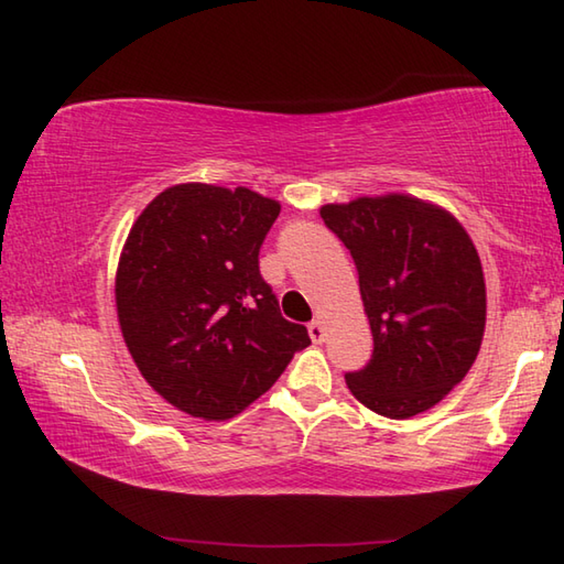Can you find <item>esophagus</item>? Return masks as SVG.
I'll return each mask as SVG.
<instances>
[{
  "label": "esophagus",
  "instance_id": "obj_1",
  "mask_svg": "<svg viewBox=\"0 0 564 564\" xmlns=\"http://www.w3.org/2000/svg\"><path fill=\"white\" fill-rule=\"evenodd\" d=\"M308 335H311L313 343H325L327 330H325L323 321H311V323H308Z\"/></svg>",
  "mask_w": 564,
  "mask_h": 564
}]
</instances>
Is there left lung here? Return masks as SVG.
Masks as SVG:
<instances>
[{
    "instance_id": "left-lung-1",
    "label": "left lung",
    "mask_w": 564,
    "mask_h": 564,
    "mask_svg": "<svg viewBox=\"0 0 564 564\" xmlns=\"http://www.w3.org/2000/svg\"><path fill=\"white\" fill-rule=\"evenodd\" d=\"M350 249L375 350L347 372L352 397L389 419L426 412L464 380L486 330V281L452 212L389 192L321 207Z\"/></svg>"
}]
</instances>
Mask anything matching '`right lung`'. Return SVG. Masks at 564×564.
I'll list each match as a JSON object with an SVG mask.
<instances>
[{"label": "right lung", "instance_id": "obj_1", "mask_svg": "<svg viewBox=\"0 0 564 564\" xmlns=\"http://www.w3.org/2000/svg\"><path fill=\"white\" fill-rule=\"evenodd\" d=\"M281 204L247 187L184 182L160 192L122 247L118 323L140 375L192 416L231 419L311 345L261 279Z\"/></svg>", "mask_w": 564, "mask_h": 564}]
</instances>
